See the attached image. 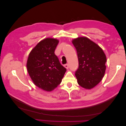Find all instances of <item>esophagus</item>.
<instances>
[{
  "instance_id": "1",
  "label": "esophagus",
  "mask_w": 126,
  "mask_h": 126,
  "mask_svg": "<svg viewBox=\"0 0 126 126\" xmlns=\"http://www.w3.org/2000/svg\"><path fill=\"white\" fill-rule=\"evenodd\" d=\"M64 67H65L67 69H68V68H69V66H68V64H67V63L64 64Z\"/></svg>"
}]
</instances>
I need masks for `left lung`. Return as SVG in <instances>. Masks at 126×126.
<instances>
[{
  "label": "left lung",
  "instance_id": "left-lung-1",
  "mask_svg": "<svg viewBox=\"0 0 126 126\" xmlns=\"http://www.w3.org/2000/svg\"><path fill=\"white\" fill-rule=\"evenodd\" d=\"M72 43L77 52L79 67L75 76L78 84L91 89L99 83L106 71V57L98 45L87 37H79Z\"/></svg>",
  "mask_w": 126,
  "mask_h": 126
}]
</instances>
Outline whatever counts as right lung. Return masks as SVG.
Returning <instances> with one entry per match:
<instances>
[{
	"label": "right lung",
	"mask_w": 126,
	"mask_h": 126,
	"mask_svg": "<svg viewBox=\"0 0 126 126\" xmlns=\"http://www.w3.org/2000/svg\"><path fill=\"white\" fill-rule=\"evenodd\" d=\"M58 43L56 39L46 38L36 46L28 56L27 68L30 77L34 84L45 91L56 88L66 71L55 54Z\"/></svg>",
	"instance_id": "1"
}]
</instances>
